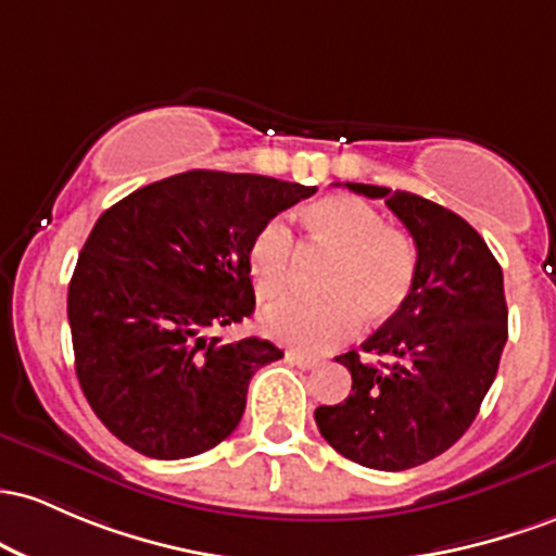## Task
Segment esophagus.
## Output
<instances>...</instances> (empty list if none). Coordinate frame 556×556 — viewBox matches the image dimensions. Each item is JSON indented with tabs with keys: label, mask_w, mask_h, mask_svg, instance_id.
<instances>
[{
	"label": "esophagus",
	"mask_w": 556,
	"mask_h": 556,
	"mask_svg": "<svg viewBox=\"0 0 556 556\" xmlns=\"http://www.w3.org/2000/svg\"><path fill=\"white\" fill-rule=\"evenodd\" d=\"M286 362H289V365H296L299 370H312V367H317V359L304 357V354L299 352H286Z\"/></svg>",
	"instance_id": "1"
}]
</instances>
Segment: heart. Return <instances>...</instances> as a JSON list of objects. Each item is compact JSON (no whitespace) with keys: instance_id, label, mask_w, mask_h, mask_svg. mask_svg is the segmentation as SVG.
<instances>
[{"instance_id":"heart-1","label":"heart","mask_w":556,"mask_h":556,"mask_svg":"<svg viewBox=\"0 0 556 556\" xmlns=\"http://www.w3.org/2000/svg\"><path fill=\"white\" fill-rule=\"evenodd\" d=\"M309 247L333 254L323 276L326 299H294L262 315V330L302 354H328L362 330L365 317L386 323L413 296L420 252L407 230L357 197H328L304 215ZM260 302H278L294 283L296 239L286 217H270L247 254Z\"/></svg>"}]
</instances>
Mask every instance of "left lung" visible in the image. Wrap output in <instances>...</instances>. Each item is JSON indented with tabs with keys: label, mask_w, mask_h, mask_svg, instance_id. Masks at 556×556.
Listing matches in <instances>:
<instances>
[{
	"label": "left lung",
	"mask_w": 556,
	"mask_h": 556,
	"mask_svg": "<svg viewBox=\"0 0 556 556\" xmlns=\"http://www.w3.org/2000/svg\"><path fill=\"white\" fill-rule=\"evenodd\" d=\"M383 199L420 252L409 302L386 320L362 352L336 362L352 372V394L317 407L323 439L372 470H409L457 444L494 383L507 344L502 267L457 212L409 191L346 184ZM367 356L387 362L372 366Z\"/></svg>",
	"instance_id": "1"
}]
</instances>
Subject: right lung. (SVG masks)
<instances>
[{"label": "right lung", "instance_id": "obj_1", "mask_svg": "<svg viewBox=\"0 0 556 556\" xmlns=\"http://www.w3.org/2000/svg\"><path fill=\"white\" fill-rule=\"evenodd\" d=\"M315 191L189 170L102 212L73 270L67 320L80 389L123 444L184 459L233 433L249 380L283 352L210 333L254 312L247 254L262 223Z\"/></svg>", "mask_w": 556, "mask_h": 556}]
</instances>
